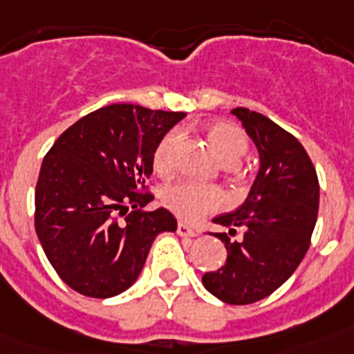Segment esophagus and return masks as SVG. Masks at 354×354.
Returning <instances> with one entry per match:
<instances>
[{
  "instance_id": "esophagus-1",
  "label": "esophagus",
  "mask_w": 354,
  "mask_h": 354,
  "mask_svg": "<svg viewBox=\"0 0 354 354\" xmlns=\"http://www.w3.org/2000/svg\"><path fill=\"white\" fill-rule=\"evenodd\" d=\"M177 234H179L180 237H195L196 236L195 230H193V228H189L187 225H184V223L177 225Z\"/></svg>"
}]
</instances>
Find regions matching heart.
<instances>
[{
  "label": "heart",
  "instance_id": "heart-1",
  "mask_svg": "<svg viewBox=\"0 0 354 354\" xmlns=\"http://www.w3.org/2000/svg\"><path fill=\"white\" fill-rule=\"evenodd\" d=\"M209 145L225 167H234L248 150L245 131L232 122H212L204 129ZM179 143V131H168L156 145L152 162L158 174L168 175L174 170V152ZM162 204L184 221H198L205 214L220 211L225 196L218 187L193 183H177L165 187Z\"/></svg>",
  "mask_w": 354,
  "mask_h": 354
}]
</instances>
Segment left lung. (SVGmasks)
I'll list each match as a JSON object with an SVG mask.
<instances>
[{"mask_svg": "<svg viewBox=\"0 0 354 354\" xmlns=\"http://www.w3.org/2000/svg\"><path fill=\"white\" fill-rule=\"evenodd\" d=\"M259 150L261 167L245 204L216 216L228 227L212 234L225 243L227 261L202 277L205 289L230 305L268 298L289 280L310 246L319 209V180L310 158L292 134L257 111L232 109ZM237 227L239 241H230Z\"/></svg>", "mask_w": 354, "mask_h": 354, "instance_id": "left-lung-1", "label": "left lung"}]
</instances>
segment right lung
Wrapping results in <instances>:
<instances>
[{
    "instance_id": "obj_1",
    "label": "right lung",
    "mask_w": 354,
    "mask_h": 354,
    "mask_svg": "<svg viewBox=\"0 0 354 354\" xmlns=\"http://www.w3.org/2000/svg\"><path fill=\"white\" fill-rule=\"evenodd\" d=\"M184 117L109 104L72 124L46 154L35 187V230L71 289L90 298L124 292L142 273L156 236L175 232L170 211L143 209L154 200L143 189L156 145Z\"/></svg>"
}]
</instances>
